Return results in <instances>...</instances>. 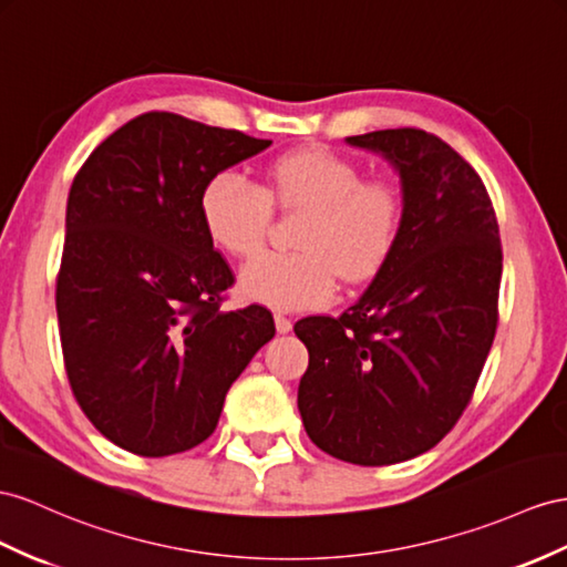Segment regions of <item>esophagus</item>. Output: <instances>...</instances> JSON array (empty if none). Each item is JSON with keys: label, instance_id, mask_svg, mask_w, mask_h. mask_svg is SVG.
I'll return each mask as SVG.
<instances>
[{"label": "esophagus", "instance_id": "1", "mask_svg": "<svg viewBox=\"0 0 567 567\" xmlns=\"http://www.w3.org/2000/svg\"><path fill=\"white\" fill-rule=\"evenodd\" d=\"M275 328H278V332H289L292 330V321H289V318L285 316V313H275Z\"/></svg>", "mask_w": 567, "mask_h": 567}]
</instances>
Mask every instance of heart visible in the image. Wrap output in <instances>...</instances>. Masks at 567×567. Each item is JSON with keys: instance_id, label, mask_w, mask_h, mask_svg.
<instances>
[{"instance_id": "1", "label": "heart", "mask_w": 567, "mask_h": 567, "mask_svg": "<svg viewBox=\"0 0 567 567\" xmlns=\"http://www.w3.org/2000/svg\"><path fill=\"white\" fill-rule=\"evenodd\" d=\"M272 203L307 208L297 251H264L239 272L241 292L278 309H307L336 295L340 275L361 282L379 270L402 229V196L383 179L361 182L359 167L326 148L275 159L256 186L220 169L200 192V220L215 246L251 256L264 244Z\"/></svg>"}]
</instances>
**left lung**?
<instances>
[{
    "label": "left lung",
    "mask_w": 567,
    "mask_h": 567,
    "mask_svg": "<svg viewBox=\"0 0 567 567\" xmlns=\"http://www.w3.org/2000/svg\"><path fill=\"white\" fill-rule=\"evenodd\" d=\"M400 172L402 229L342 316L295 326L309 350L297 404L323 453L383 467L426 453L457 424L496 338L503 251L482 177L439 136H350Z\"/></svg>",
    "instance_id": "1"
}]
</instances>
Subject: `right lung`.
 <instances>
[{"label": "right lung", "instance_id": "1", "mask_svg": "<svg viewBox=\"0 0 567 567\" xmlns=\"http://www.w3.org/2000/svg\"><path fill=\"white\" fill-rule=\"evenodd\" d=\"M270 141L145 112L89 155L66 200L56 318L69 385L107 441L165 457L215 431L229 385L275 336L268 309L223 311L235 285L200 192Z\"/></svg>", "mask_w": 567, "mask_h": 567}]
</instances>
